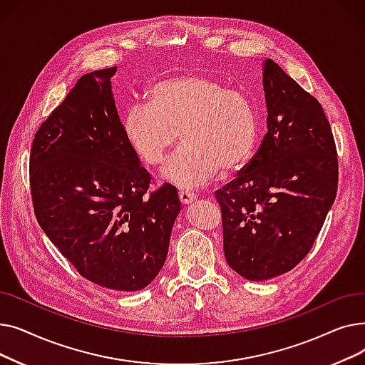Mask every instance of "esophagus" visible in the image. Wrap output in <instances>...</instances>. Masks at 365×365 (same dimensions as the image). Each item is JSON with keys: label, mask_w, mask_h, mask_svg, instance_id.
Returning <instances> with one entry per match:
<instances>
[{"label": "esophagus", "mask_w": 365, "mask_h": 365, "mask_svg": "<svg viewBox=\"0 0 365 365\" xmlns=\"http://www.w3.org/2000/svg\"><path fill=\"white\" fill-rule=\"evenodd\" d=\"M179 198H180L182 204H190L197 198V195L194 192H190V190L182 189V190H179Z\"/></svg>", "instance_id": "esophagus-1"}]
</instances>
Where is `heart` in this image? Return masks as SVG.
Returning a JSON list of instances; mask_svg holds the SVG:
<instances>
[{
	"label": "heart",
	"mask_w": 365,
	"mask_h": 365,
	"mask_svg": "<svg viewBox=\"0 0 365 365\" xmlns=\"http://www.w3.org/2000/svg\"><path fill=\"white\" fill-rule=\"evenodd\" d=\"M149 105H131L123 118L124 136L148 165L163 163L179 138L183 145L161 170L176 186H201L222 168L232 173L252 160L259 121L253 102L202 75L163 80L150 88Z\"/></svg>",
	"instance_id": "heart-1"
}]
</instances>
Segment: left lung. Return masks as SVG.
I'll use <instances>...</instances> for the list:
<instances>
[{"label": "left lung", "mask_w": 365, "mask_h": 365, "mask_svg": "<svg viewBox=\"0 0 365 365\" xmlns=\"http://www.w3.org/2000/svg\"><path fill=\"white\" fill-rule=\"evenodd\" d=\"M267 133L237 178L216 190L227 264L250 281L292 271L321 231L337 192V150L312 94L263 63Z\"/></svg>", "instance_id": "obj_1"}]
</instances>
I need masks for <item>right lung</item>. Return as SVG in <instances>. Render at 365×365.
I'll use <instances>...</instances> for the list:
<instances>
[{
  "label": "right lung",
  "mask_w": 365,
  "mask_h": 365,
  "mask_svg": "<svg viewBox=\"0 0 365 365\" xmlns=\"http://www.w3.org/2000/svg\"><path fill=\"white\" fill-rule=\"evenodd\" d=\"M115 72L83 75L38 128L29 182L38 223L80 275L138 292L164 266L180 200L170 183L146 194L152 176L124 136Z\"/></svg>",
  "instance_id": "obj_1"
}]
</instances>
